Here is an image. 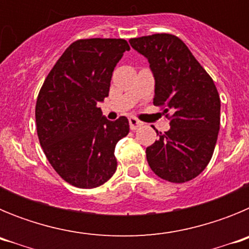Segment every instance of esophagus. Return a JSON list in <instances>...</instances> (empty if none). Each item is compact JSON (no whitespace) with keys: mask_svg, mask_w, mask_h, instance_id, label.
<instances>
[{"mask_svg":"<svg viewBox=\"0 0 249 249\" xmlns=\"http://www.w3.org/2000/svg\"><path fill=\"white\" fill-rule=\"evenodd\" d=\"M128 121H129V127H131L132 131H136V129L140 128V127L143 124V123L141 122L140 120H137L136 117H129Z\"/></svg>","mask_w":249,"mask_h":249,"instance_id":"1","label":"esophagus"}]
</instances>
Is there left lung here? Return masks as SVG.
<instances>
[{
    "label": "left lung",
    "instance_id": "8db88e82",
    "mask_svg": "<svg viewBox=\"0 0 249 249\" xmlns=\"http://www.w3.org/2000/svg\"><path fill=\"white\" fill-rule=\"evenodd\" d=\"M147 57L156 80L153 105L163 109L171 128L157 132L146 148L149 167L158 177L184 183L203 172L218 137L221 100L212 77L190 48L175 35L155 34L131 38Z\"/></svg>",
    "mask_w": 249,
    "mask_h": 249
}]
</instances>
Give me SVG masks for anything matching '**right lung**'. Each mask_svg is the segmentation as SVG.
I'll return each mask as SVG.
<instances>
[{"label":"right lung","instance_id":"obj_1","mask_svg":"<svg viewBox=\"0 0 249 249\" xmlns=\"http://www.w3.org/2000/svg\"><path fill=\"white\" fill-rule=\"evenodd\" d=\"M129 50L122 38L77 39L52 67L36 102L39 143L51 166L78 188H96L114 175V148L129 132L124 116L111 122L98 102L113 70Z\"/></svg>","mask_w":249,"mask_h":249}]
</instances>
